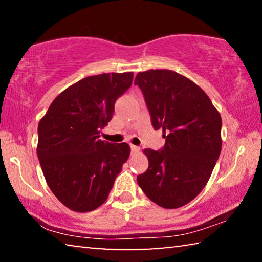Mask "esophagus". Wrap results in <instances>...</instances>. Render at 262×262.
Listing matches in <instances>:
<instances>
[{
    "mask_svg": "<svg viewBox=\"0 0 262 262\" xmlns=\"http://www.w3.org/2000/svg\"><path fill=\"white\" fill-rule=\"evenodd\" d=\"M130 149H132V154L133 155H136V154H139L140 152V147H136V145H130Z\"/></svg>",
    "mask_w": 262,
    "mask_h": 262,
    "instance_id": "obj_1",
    "label": "esophagus"
}]
</instances>
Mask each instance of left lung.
Masks as SVG:
<instances>
[{"label": "left lung", "mask_w": 262, "mask_h": 262, "mask_svg": "<svg viewBox=\"0 0 262 262\" xmlns=\"http://www.w3.org/2000/svg\"><path fill=\"white\" fill-rule=\"evenodd\" d=\"M155 129H163L161 151L144 149L149 167L137 177L159 207L176 209L196 198L209 180L222 149V118L202 89L173 70L136 75Z\"/></svg>", "instance_id": "1"}]
</instances>
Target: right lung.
<instances>
[{
	"mask_svg": "<svg viewBox=\"0 0 262 262\" xmlns=\"http://www.w3.org/2000/svg\"><path fill=\"white\" fill-rule=\"evenodd\" d=\"M133 72L88 76L66 89L38 125L37 155L48 187L76 212L97 209L130 155L127 143L99 140Z\"/></svg>",
	"mask_w": 262,
	"mask_h": 262,
	"instance_id": "right-lung-1",
	"label": "right lung"
}]
</instances>
